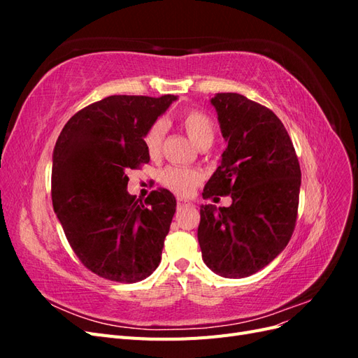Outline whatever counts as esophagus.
<instances>
[{"instance_id":"obj_1","label":"esophagus","mask_w":358,"mask_h":358,"mask_svg":"<svg viewBox=\"0 0 358 358\" xmlns=\"http://www.w3.org/2000/svg\"><path fill=\"white\" fill-rule=\"evenodd\" d=\"M189 206H192V203L189 200H185V199H178V209H183V208H189Z\"/></svg>"}]
</instances>
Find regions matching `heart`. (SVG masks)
<instances>
[{
    "label": "heart",
    "mask_w": 358,
    "mask_h": 358,
    "mask_svg": "<svg viewBox=\"0 0 358 358\" xmlns=\"http://www.w3.org/2000/svg\"><path fill=\"white\" fill-rule=\"evenodd\" d=\"M178 124L197 148L210 146V143L213 142L215 122L208 113L197 109H187L178 115ZM166 124L161 119H158V121H155L148 128L143 143L150 158H157L161 154ZM161 180L170 191L179 194V196H189L199 187L201 176L196 170L171 166L162 171Z\"/></svg>",
    "instance_id": "b5f03b06"
}]
</instances>
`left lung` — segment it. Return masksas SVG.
<instances>
[{
	"instance_id": "left-lung-1",
	"label": "left lung",
	"mask_w": 358,
	"mask_h": 358,
	"mask_svg": "<svg viewBox=\"0 0 358 358\" xmlns=\"http://www.w3.org/2000/svg\"><path fill=\"white\" fill-rule=\"evenodd\" d=\"M221 133L229 143L203 199L231 196L230 208L200 206L203 262L224 278L257 273L282 252L294 231L301 171L280 119L236 92L216 94Z\"/></svg>"
}]
</instances>
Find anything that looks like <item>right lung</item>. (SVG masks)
<instances>
[{
	"mask_svg": "<svg viewBox=\"0 0 358 358\" xmlns=\"http://www.w3.org/2000/svg\"><path fill=\"white\" fill-rule=\"evenodd\" d=\"M176 99L106 96L73 115L57 140L53 209L74 254L100 278L138 282L161 262L176 199L159 188L137 200L127 173L149 162L145 134Z\"/></svg>",
	"mask_w": 358,
	"mask_h": 358,
	"instance_id": "add662e5",
	"label": "right lung"
}]
</instances>
